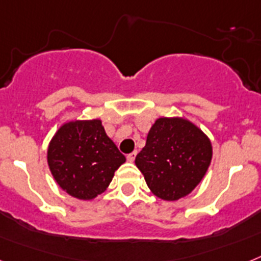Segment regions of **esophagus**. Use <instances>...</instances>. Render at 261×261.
Wrapping results in <instances>:
<instances>
[{
    "instance_id": "esophagus-1",
    "label": "esophagus",
    "mask_w": 261,
    "mask_h": 261,
    "mask_svg": "<svg viewBox=\"0 0 261 261\" xmlns=\"http://www.w3.org/2000/svg\"><path fill=\"white\" fill-rule=\"evenodd\" d=\"M135 156H137V151H134V152H131V154L127 155V161H128V162H134L135 161Z\"/></svg>"
}]
</instances>
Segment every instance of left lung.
I'll return each instance as SVG.
<instances>
[{
  "mask_svg": "<svg viewBox=\"0 0 261 261\" xmlns=\"http://www.w3.org/2000/svg\"><path fill=\"white\" fill-rule=\"evenodd\" d=\"M211 159V142L194 123L159 118L135 164L152 194L163 200H178L200 183Z\"/></svg>",
  "mask_w": 261,
  "mask_h": 261,
  "instance_id": "obj_1",
  "label": "left lung"
}]
</instances>
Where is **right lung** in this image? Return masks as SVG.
Masks as SVG:
<instances>
[{
	"label": "right lung",
	"instance_id": "obj_1",
	"mask_svg": "<svg viewBox=\"0 0 261 261\" xmlns=\"http://www.w3.org/2000/svg\"><path fill=\"white\" fill-rule=\"evenodd\" d=\"M126 158L105 133L99 119L65 123L51 139L47 163L62 190L90 200L109 187Z\"/></svg>",
	"mask_w": 261,
	"mask_h": 261
}]
</instances>
